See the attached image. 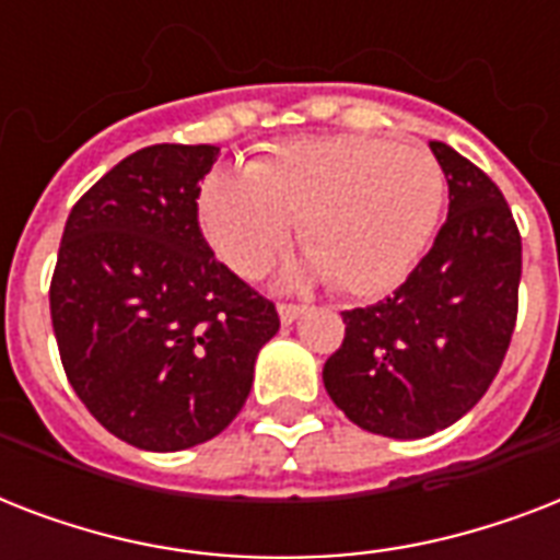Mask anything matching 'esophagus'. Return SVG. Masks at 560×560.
<instances>
[{"label":"esophagus","mask_w":560,"mask_h":560,"mask_svg":"<svg viewBox=\"0 0 560 560\" xmlns=\"http://www.w3.org/2000/svg\"><path fill=\"white\" fill-rule=\"evenodd\" d=\"M302 311H305V307H299V305H288V302H281V305H279V319H281V325H290V323H296L299 316H302Z\"/></svg>","instance_id":"1"}]
</instances>
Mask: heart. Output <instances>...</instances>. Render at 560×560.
<instances>
[{"instance_id": "heart-1", "label": "heart", "mask_w": 560, "mask_h": 560, "mask_svg": "<svg viewBox=\"0 0 560 560\" xmlns=\"http://www.w3.org/2000/svg\"><path fill=\"white\" fill-rule=\"evenodd\" d=\"M442 202L444 174L424 148L319 136L276 144L244 174H209L197 218L214 255L241 279L270 270L299 223L307 255L290 281H331L340 296L372 299L407 279Z\"/></svg>"}]
</instances>
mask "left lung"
<instances>
[{
	"label": "left lung",
	"mask_w": 560,
	"mask_h": 560,
	"mask_svg": "<svg viewBox=\"0 0 560 560\" xmlns=\"http://www.w3.org/2000/svg\"><path fill=\"white\" fill-rule=\"evenodd\" d=\"M451 191L430 253L392 296L342 314L323 381L358 427L424 439L459 421L503 366L517 323L521 232L488 174L430 142Z\"/></svg>",
	"instance_id": "1"
}]
</instances>
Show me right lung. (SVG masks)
I'll use <instances>...</instances> for the list:
<instances>
[{
	"mask_svg": "<svg viewBox=\"0 0 560 560\" xmlns=\"http://www.w3.org/2000/svg\"><path fill=\"white\" fill-rule=\"evenodd\" d=\"M214 144H151L74 202L51 276L66 377L121 442L186 451L223 433L279 331L258 296L206 244L197 220Z\"/></svg>",
	"mask_w": 560,
	"mask_h": 560,
	"instance_id": "right-lung-1",
	"label": "right lung"
}]
</instances>
